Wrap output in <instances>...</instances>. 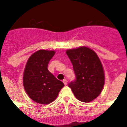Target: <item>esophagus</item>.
Masks as SVG:
<instances>
[{
	"instance_id": "obj_1",
	"label": "esophagus",
	"mask_w": 127,
	"mask_h": 127,
	"mask_svg": "<svg viewBox=\"0 0 127 127\" xmlns=\"http://www.w3.org/2000/svg\"><path fill=\"white\" fill-rule=\"evenodd\" d=\"M63 83L64 84V85H66V84H67V83H68L67 80H66V79H64L63 80Z\"/></svg>"
}]
</instances>
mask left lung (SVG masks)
<instances>
[{"label":"left lung","mask_w":127,"mask_h":127,"mask_svg":"<svg viewBox=\"0 0 127 127\" xmlns=\"http://www.w3.org/2000/svg\"><path fill=\"white\" fill-rule=\"evenodd\" d=\"M75 74L74 80L68 84L78 100L90 102L101 92L105 82L102 64L96 53L86 47L66 51Z\"/></svg>","instance_id":"8db88e82"}]
</instances>
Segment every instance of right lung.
<instances>
[{
	"mask_svg": "<svg viewBox=\"0 0 127 127\" xmlns=\"http://www.w3.org/2000/svg\"><path fill=\"white\" fill-rule=\"evenodd\" d=\"M55 52L39 50L29 58L25 68L23 83L30 97L41 104H49L57 97L64 86L47 69Z\"/></svg>",
	"mask_w": 127,
	"mask_h": 127,
	"instance_id": "1",
	"label": "right lung"
}]
</instances>
